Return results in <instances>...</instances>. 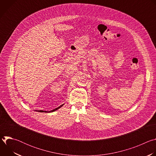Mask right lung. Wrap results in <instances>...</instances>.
<instances>
[{
    "label": "right lung",
    "instance_id": "obj_1",
    "mask_svg": "<svg viewBox=\"0 0 156 156\" xmlns=\"http://www.w3.org/2000/svg\"><path fill=\"white\" fill-rule=\"evenodd\" d=\"M63 105H61L59 106L58 107H57V108H55V109H54V110H51V111H49V112H48V111H44V110H36V111H37V112H54V111H55V110L58 109L59 108H60Z\"/></svg>",
    "mask_w": 156,
    "mask_h": 156
}]
</instances>
